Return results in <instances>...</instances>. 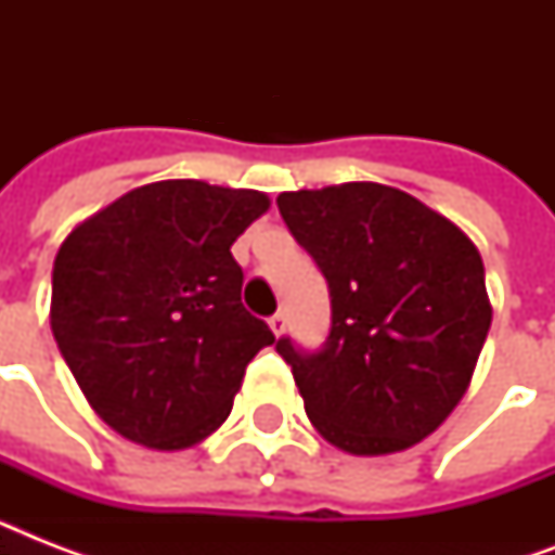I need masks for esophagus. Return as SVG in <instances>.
Instances as JSON below:
<instances>
[{
	"label": "esophagus",
	"instance_id": "esophagus-1",
	"mask_svg": "<svg viewBox=\"0 0 555 555\" xmlns=\"http://www.w3.org/2000/svg\"><path fill=\"white\" fill-rule=\"evenodd\" d=\"M268 325H270V331H273V334H282V331H285V325H287V320H285V313L279 311V313H273V317H270L268 320Z\"/></svg>",
	"mask_w": 555,
	"mask_h": 555
}]
</instances>
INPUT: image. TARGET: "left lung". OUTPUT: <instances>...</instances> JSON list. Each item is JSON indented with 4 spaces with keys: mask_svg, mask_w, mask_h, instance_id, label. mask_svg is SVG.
Returning a JSON list of instances; mask_svg holds the SVG:
<instances>
[{
    "mask_svg": "<svg viewBox=\"0 0 555 555\" xmlns=\"http://www.w3.org/2000/svg\"><path fill=\"white\" fill-rule=\"evenodd\" d=\"M276 207L331 296L322 348L276 339L305 412L351 455L409 449L447 421L473 379L492 322L481 253L395 186L282 192Z\"/></svg>",
    "mask_w": 555,
    "mask_h": 555,
    "instance_id": "left-lung-1",
    "label": "left lung"
}]
</instances>
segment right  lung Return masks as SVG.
I'll list each match as a JSON object with an SVG mask.
<instances>
[{
    "label": "right lung",
    "instance_id": "right-lung-1",
    "mask_svg": "<svg viewBox=\"0 0 555 555\" xmlns=\"http://www.w3.org/2000/svg\"><path fill=\"white\" fill-rule=\"evenodd\" d=\"M264 192L158 181L82 221L51 276V331L91 409L124 438L186 449L233 409L273 334L242 305L233 242Z\"/></svg>",
    "mask_w": 555,
    "mask_h": 555
}]
</instances>
